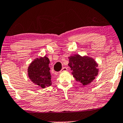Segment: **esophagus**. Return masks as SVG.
Listing matches in <instances>:
<instances>
[{"mask_svg": "<svg viewBox=\"0 0 123 123\" xmlns=\"http://www.w3.org/2000/svg\"><path fill=\"white\" fill-rule=\"evenodd\" d=\"M67 68L66 67H63V68L62 69V70L59 72V73H62V72H65L67 71Z\"/></svg>", "mask_w": 123, "mask_h": 123, "instance_id": "obj_1", "label": "esophagus"}]
</instances>
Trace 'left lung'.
I'll return each instance as SVG.
<instances>
[{"label":"left lung","instance_id":"left-lung-1","mask_svg":"<svg viewBox=\"0 0 123 123\" xmlns=\"http://www.w3.org/2000/svg\"><path fill=\"white\" fill-rule=\"evenodd\" d=\"M69 67L72 70V74L75 80L83 86L90 84L98 73V64L93 58L79 54L69 57Z\"/></svg>","mask_w":123,"mask_h":123}]
</instances>
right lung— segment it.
Masks as SVG:
<instances>
[{"label": "right lung", "instance_id": "add662e5", "mask_svg": "<svg viewBox=\"0 0 123 123\" xmlns=\"http://www.w3.org/2000/svg\"><path fill=\"white\" fill-rule=\"evenodd\" d=\"M50 60L46 56L36 58L28 68V75L33 83L44 88L51 85Z\"/></svg>", "mask_w": 123, "mask_h": 123}]
</instances>
